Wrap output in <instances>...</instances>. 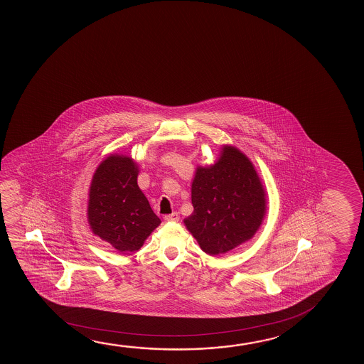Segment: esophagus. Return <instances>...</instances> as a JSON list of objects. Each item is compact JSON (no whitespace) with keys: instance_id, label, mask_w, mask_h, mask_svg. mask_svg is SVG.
Returning <instances> with one entry per match:
<instances>
[{"instance_id":"obj_1","label":"esophagus","mask_w":364,"mask_h":364,"mask_svg":"<svg viewBox=\"0 0 364 364\" xmlns=\"http://www.w3.org/2000/svg\"><path fill=\"white\" fill-rule=\"evenodd\" d=\"M164 219L166 220V222H179L180 215L176 212L171 213V214H168V215H165Z\"/></svg>"}]
</instances>
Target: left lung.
I'll return each instance as SVG.
<instances>
[{
  "mask_svg": "<svg viewBox=\"0 0 364 364\" xmlns=\"http://www.w3.org/2000/svg\"><path fill=\"white\" fill-rule=\"evenodd\" d=\"M194 212L186 228L208 255H222L248 241L262 223L266 199L252 162L240 150L224 146L213 166L196 168L191 184Z\"/></svg>",
  "mask_w": 364,
  "mask_h": 364,
  "instance_id": "8db88e82",
  "label": "left lung"
}]
</instances>
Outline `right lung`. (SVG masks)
Segmentation results:
<instances>
[{
  "label": "right lung",
  "instance_id": "1",
  "mask_svg": "<svg viewBox=\"0 0 364 364\" xmlns=\"http://www.w3.org/2000/svg\"><path fill=\"white\" fill-rule=\"evenodd\" d=\"M137 166L129 157H107L90 184L88 222L95 235L119 252L140 250L161 220L137 185Z\"/></svg>",
  "mask_w": 364,
  "mask_h": 364
}]
</instances>
